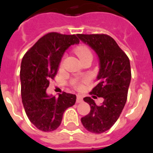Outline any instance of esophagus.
Listing matches in <instances>:
<instances>
[{
	"label": "esophagus",
	"mask_w": 153,
	"mask_h": 153,
	"mask_svg": "<svg viewBox=\"0 0 153 153\" xmlns=\"http://www.w3.org/2000/svg\"><path fill=\"white\" fill-rule=\"evenodd\" d=\"M76 102H77V103H80V102H82V98L81 95H77Z\"/></svg>",
	"instance_id": "esophagus-1"
}]
</instances>
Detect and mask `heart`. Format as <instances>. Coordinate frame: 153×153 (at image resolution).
Returning <instances> with one entry per match:
<instances>
[{
  "instance_id": "b5f03b06",
  "label": "heart",
  "mask_w": 153,
  "mask_h": 153,
  "mask_svg": "<svg viewBox=\"0 0 153 153\" xmlns=\"http://www.w3.org/2000/svg\"><path fill=\"white\" fill-rule=\"evenodd\" d=\"M74 52L78 55V57L79 58V59L82 60L84 59H86L87 57H92V53H91V50L86 45H79L74 48ZM74 86L79 87V83L77 82H74Z\"/></svg>"
}]
</instances>
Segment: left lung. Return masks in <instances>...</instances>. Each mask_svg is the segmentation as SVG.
Listing matches in <instances>:
<instances>
[{"mask_svg":"<svg viewBox=\"0 0 153 153\" xmlns=\"http://www.w3.org/2000/svg\"><path fill=\"white\" fill-rule=\"evenodd\" d=\"M77 36L98 55L100 66L97 76L98 83L91 94L104 98L102 104L97 105L91 97L84 98L91 105V112L82 117L81 121L91 133H104L114 126L126 105L131 81L130 62L126 53L108 35Z\"/></svg>","mask_w":153,"mask_h":153,"instance_id":"8db88e82","label":"left lung"}]
</instances>
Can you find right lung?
Returning a JSON list of instances; mask_svg holds the SVG:
<instances>
[{"label":"right lung","instance_id":"right-lung-1","mask_svg":"<svg viewBox=\"0 0 153 153\" xmlns=\"http://www.w3.org/2000/svg\"><path fill=\"white\" fill-rule=\"evenodd\" d=\"M79 44L76 35L50 32L41 37L25 53L20 66L21 97L30 121L44 132L55 130L63 113L74 105L76 95L62 92L58 98L46 90L54 79L62 55L71 45Z\"/></svg>","mask_w":153,"mask_h":153}]
</instances>
